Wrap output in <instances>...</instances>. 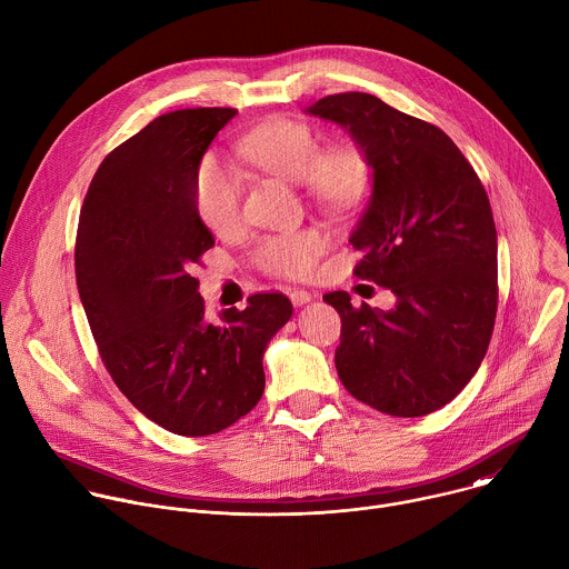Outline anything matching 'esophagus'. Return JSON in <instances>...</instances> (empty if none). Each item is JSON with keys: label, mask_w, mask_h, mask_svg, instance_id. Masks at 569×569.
<instances>
[{"label": "esophagus", "mask_w": 569, "mask_h": 569, "mask_svg": "<svg viewBox=\"0 0 569 569\" xmlns=\"http://www.w3.org/2000/svg\"><path fill=\"white\" fill-rule=\"evenodd\" d=\"M312 299V295L308 292V290H290V301L295 303V306H303V303H308Z\"/></svg>", "instance_id": "34e87169"}]
</instances>
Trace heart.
Listing matches in <instances>:
<instances>
[{"instance_id": "b5f03b06", "label": "heart", "mask_w": 569, "mask_h": 569, "mask_svg": "<svg viewBox=\"0 0 569 569\" xmlns=\"http://www.w3.org/2000/svg\"><path fill=\"white\" fill-rule=\"evenodd\" d=\"M237 151L257 169L301 182L306 192L328 208L352 206L366 187L368 164L352 144L323 149L321 136L301 120L274 118L237 140ZM199 219L214 237H230L241 226L243 178L223 158L208 153L194 178ZM321 228H301L263 237L254 250L257 268L281 279H306L328 250Z\"/></svg>"}]
</instances>
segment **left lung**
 <instances>
[{
	"instance_id": "left-lung-1",
	"label": "left lung",
	"mask_w": 569,
	"mask_h": 569,
	"mask_svg": "<svg viewBox=\"0 0 569 569\" xmlns=\"http://www.w3.org/2000/svg\"><path fill=\"white\" fill-rule=\"evenodd\" d=\"M308 113L348 129L372 169L352 272L398 297L385 312L323 295L341 317L339 380L382 413H433L469 385L493 332L498 241L485 187L440 127L370 93L326 96Z\"/></svg>"
}]
</instances>
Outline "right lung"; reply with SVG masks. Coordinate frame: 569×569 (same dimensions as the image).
Here are the masks:
<instances>
[{"label":"right lung","instance_id":"obj_1","mask_svg":"<svg viewBox=\"0 0 569 569\" xmlns=\"http://www.w3.org/2000/svg\"><path fill=\"white\" fill-rule=\"evenodd\" d=\"M237 109L158 116L98 167L76 239L78 292L104 368L162 429L201 438L248 416L263 396V352L292 317L281 292L206 319L192 268L214 246L194 178Z\"/></svg>","mask_w":569,"mask_h":569}]
</instances>
